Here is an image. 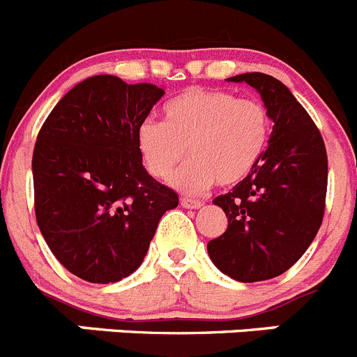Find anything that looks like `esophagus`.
<instances>
[{"mask_svg":"<svg viewBox=\"0 0 357 357\" xmlns=\"http://www.w3.org/2000/svg\"><path fill=\"white\" fill-rule=\"evenodd\" d=\"M181 204H182V207H185V208H200L202 205H204L200 200H195V198H188V196L181 198Z\"/></svg>","mask_w":357,"mask_h":357,"instance_id":"1","label":"esophagus"}]
</instances>
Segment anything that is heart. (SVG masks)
Wrapping results in <instances>:
<instances>
[{"label": "heart", "mask_w": 357, "mask_h": 357, "mask_svg": "<svg viewBox=\"0 0 357 357\" xmlns=\"http://www.w3.org/2000/svg\"><path fill=\"white\" fill-rule=\"evenodd\" d=\"M162 113L165 122L139 123L138 152L155 178L168 176L188 153L191 161L172 176V184L189 192L214 182H243L266 153L273 130L266 104L225 90L189 88L169 99Z\"/></svg>", "instance_id": "b5f03b06"}]
</instances>
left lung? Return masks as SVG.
<instances>
[{"mask_svg": "<svg viewBox=\"0 0 357 357\" xmlns=\"http://www.w3.org/2000/svg\"><path fill=\"white\" fill-rule=\"evenodd\" d=\"M228 81L253 86L274 126L257 168L214 198L228 228L207 250L221 273L253 283L289 271L315 238L326 208L328 153L312 116L281 81L261 72Z\"/></svg>", "mask_w": 357, "mask_h": 357, "instance_id": "1", "label": "left lung"}]
</instances>
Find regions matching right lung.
<instances>
[{
	"label": "right lung",
	"mask_w": 357,
	"mask_h": 357,
	"mask_svg": "<svg viewBox=\"0 0 357 357\" xmlns=\"http://www.w3.org/2000/svg\"><path fill=\"white\" fill-rule=\"evenodd\" d=\"M165 96L116 76L81 81L49 113L33 150L35 215L61 266L114 283L142 266L178 195L143 168L136 130Z\"/></svg>",
	"instance_id": "add662e5"
}]
</instances>
